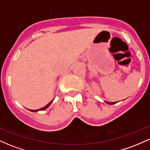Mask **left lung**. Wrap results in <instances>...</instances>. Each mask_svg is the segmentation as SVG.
Wrapping results in <instances>:
<instances>
[{"label":"left lung","instance_id":"left-lung-1","mask_svg":"<svg viewBox=\"0 0 150 150\" xmlns=\"http://www.w3.org/2000/svg\"><path fill=\"white\" fill-rule=\"evenodd\" d=\"M106 104H116V102H108V101H106Z\"/></svg>","mask_w":150,"mask_h":150}]
</instances>
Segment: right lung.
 <instances>
[{
    "label": "right lung",
    "mask_w": 150,
    "mask_h": 150,
    "mask_svg": "<svg viewBox=\"0 0 150 150\" xmlns=\"http://www.w3.org/2000/svg\"><path fill=\"white\" fill-rule=\"evenodd\" d=\"M53 99L52 101H50V102H49V104H48L47 105H46V106H44V107H42V108H39V109H37V110H31V109H28V110H29V111H32V112H37V111H43V110H45L46 108H47L48 107H49L50 105L51 104V103L53 102Z\"/></svg>",
    "instance_id": "right-lung-1"
}]
</instances>
